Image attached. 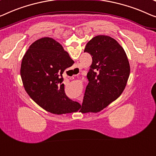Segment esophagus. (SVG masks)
Here are the masks:
<instances>
[{
  "label": "esophagus",
  "instance_id": "obj_1",
  "mask_svg": "<svg viewBox=\"0 0 156 156\" xmlns=\"http://www.w3.org/2000/svg\"><path fill=\"white\" fill-rule=\"evenodd\" d=\"M78 100H79V101H82V99H78Z\"/></svg>",
  "mask_w": 156,
  "mask_h": 156
}]
</instances>
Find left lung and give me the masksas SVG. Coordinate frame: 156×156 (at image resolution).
I'll list each match as a JSON object with an SVG mask.
<instances>
[{
	"label": "left lung",
	"mask_w": 156,
	"mask_h": 156,
	"mask_svg": "<svg viewBox=\"0 0 156 156\" xmlns=\"http://www.w3.org/2000/svg\"><path fill=\"white\" fill-rule=\"evenodd\" d=\"M84 52L92 56V62L80 111L97 113L121 95L129 76V64L124 49L108 36L92 38Z\"/></svg>",
	"instance_id": "obj_1"
}]
</instances>
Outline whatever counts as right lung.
<instances>
[{
  "instance_id": "1",
  "label": "right lung",
  "mask_w": 156,
  "mask_h": 156,
  "mask_svg": "<svg viewBox=\"0 0 156 156\" xmlns=\"http://www.w3.org/2000/svg\"><path fill=\"white\" fill-rule=\"evenodd\" d=\"M74 62L60 43L45 37L29 46L23 57L20 75L29 97L48 112H76L80 104L65 94L62 74Z\"/></svg>"
}]
</instances>
